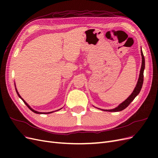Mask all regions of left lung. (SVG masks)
<instances>
[{
    "label": "left lung",
    "instance_id": "obj_1",
    "mask_svg": "<svg viewBox=\"0 0 158 158\" xmlns=\"http://www.w3.org/2000/svg\"><path fill=\"white\" fill-rule=\"evenodd\" d=\"M141 55H142V66H141V69H140V75H139V78H138V80L137 84L136 85V87L134 89L133 92L131 94V95L129 96L125 102H123L121 104L119 105V106L113 109H109V110H104L106 111H109V112H117V111H121L122 110L125 109V108H127L129 104H130L133 100L135 99L137 95L140 93L142 84H143V81H144V68H145V59H144V55H143L142 51L141 50Z\"/></svg>",
    "mask_w": 158,
    "mask_h": 158
}]
</instances>
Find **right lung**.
I'll return each mask as SVG.
<instances>
[{
    "label": "right lung",
    "mask_w": 158,
    "mask_h": 158,
    "mask_svg": "<svg viewBox=\"0 0 158 158\" xmlns=\"http://www.w3.org/2000/svg\"><path fill=\"white\" fill-rule=\"evenodd\" d=\"M16 93H17V94H18V96L19 97H20L22 99V101L23 102H24V103L26 105V106H27V107H28V108H29L30 110H31V111H32L33 113H37V114H47V113H52V112H49V113H41V112H38V111H35V110H33V109H31L30 106H29V105H28L25 101H24V100H23L22 98H21V96H20V94H18V91H17V89H16Z\"/></svg>",
    "instance_id": "add662e5"
}]
</instances>
